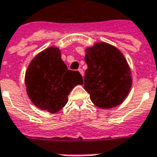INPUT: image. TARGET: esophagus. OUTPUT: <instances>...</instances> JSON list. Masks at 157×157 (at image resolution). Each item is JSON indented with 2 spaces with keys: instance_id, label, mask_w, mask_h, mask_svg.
<instances>
[{
  "instance_id": "1",
  "label": "esophagus",
  "mask_w": 157,
  "mask_h": 157,
  "mask_svg": "<svg viewBox=\"0 0 157 157\" xmlns=\"http://www.w3.org/2000/svg\"><path fill=\"white\" fill-rule=\"evenodd\" d=\"M78 71H79V72H80V74L84 77V71H83L81 68H80V69H78Z\"/></svg>"
}]
</instances>
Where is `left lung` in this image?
I'll return each instance as SVG.
<instances>
[{
  "mask_svg": "<svg viewBox=\"0 0 157 157\" xmlns=\"http://www.w3.org/2000/svg\"><path fill=\"white\" fill-rule=\"evenodd\" d=\"M85 90L94 105L112 108L123 102L129 93L132 78L123 54L105 43H97L86 50Z\"/></svg>",
  "mask_w": 157,
  "mask_h": 157,
  "instance_id": "obj_1",
  "label": "left lung"
}]
</instances>
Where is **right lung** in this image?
I'll return each mask as SVG.
<instances>
[{
    "label": "right lung",
    "mask_w": 157,
    "mask_h": 157,
    "mask_svg": "<svg viewBox=\"0 0 157 157\" xmlns=\"http://www.w3.org/2000/svg\"><path fill=\"white\" fill-rule=\"evenodd\" d=\"M83 84L78 71L67 69L57 47H51L39 53L30 62L25 74L29 98L42 110L55 113L68 101L70 92Z\"/></svg>",
    "instance_id": "right-lung-1"
}]
</instances>
